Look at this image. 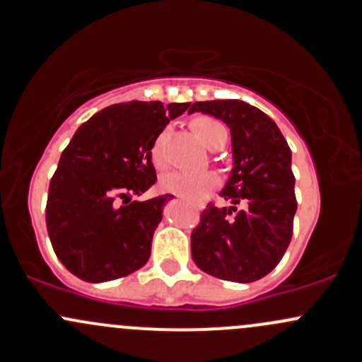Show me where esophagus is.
Masks as SVG:
<instances>
[{
	"label": "esophagus",
	"mask_w": 362,
	"mask_h": 362,
	"mask_svg": "<svg viewBox=\"0 0 362 362\" xmlns=\"http://www.w3.org/2000/svg\"><path fill=\"white\" fill-rule=\"evenodd\" d=\"M197 208H203V206H201V204H199V206H197Z\"/></svg>",
	"instance_id": "esophagus-1"
}]
</instances>
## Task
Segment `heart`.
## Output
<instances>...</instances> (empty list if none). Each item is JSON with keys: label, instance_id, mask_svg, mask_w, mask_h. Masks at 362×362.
<instances>
[{"label": "heart", "instance_id": "heart-1", "mask_svg": "<svg viewBox=\"0 0 362 362\" xmlns=\"http://www.w3.org/2000/svg\"><path fill=\"white\" fill-rule=\"evenodd\" d=\"M192 128L196 130L199 139L206 144L208 147L215 149L220 144H226L227 130L220 121L213 119L208 116H199L192 121ZM152 163L156 166L166 165L165 156V133L158 135L151 149ZM220 182L218 175L213 170H177L170 171L161 178V187L165 191L177 194V196L185 197V199L196 201L203 197L210 189L216 187Z\"/></svg>", "mask_w": 362, "mask_h": 362}]
</instances>
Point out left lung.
<instances>
[{"mask_svg":"<svg viewBox=\"0 0 362 362\" xmlns=\"http://www.w3.org/2000/svg\"><path fill=\"white\" fill-rule=\"evenodd\" d=\"M189 112L211 114L230 128L234 159L220 192L232 206L208 203L191 234L192 260L218 279L253 283L279 264L291 241L296 197L290 146L267 114L243 100L194 102Z\"/></svg>","mask_w":362,"mask_h":362,"instance_id":"1","label":"left lung"}]
</instances>
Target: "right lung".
Returning a JSON list of instances; mask_svg holds the SVG:
<instances>
[{"mask_svg":"<svg viewBox=\"0 0 362 362\" xmlns=\"http://www.w3.org/2000/svg\"><path fill=\"white\" fill-rule=\"evenodd\" d=\"M191 104H114L83 123L60 156L47 201L53 251L67 271L104 283L139 271L171 194L132 201L156 184L151 149Z\"/></svg>","mask_w":362,"mask_h":362,"instance_id":"add662e5","label":"right lung"}]
</instances>
